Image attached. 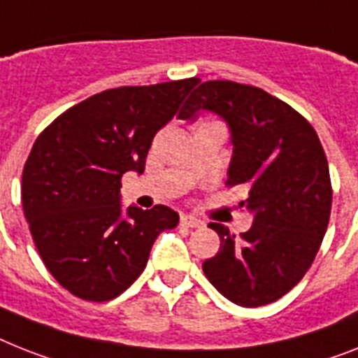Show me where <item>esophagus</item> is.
Instances as JSON below:
<instances>
[{
  "label": "esophagus",
  "instance_id": "obj_1",
  "mask_svg": "<svg viewBox=\"0 0 358 358\" xmlns=\"http://www.w3.org/2000/svg\"><path fill=\"white\" fill-rule=\"evenodd\" d=\"M181 225L182 227H188V229H199V227H203L205 223L201 220H197L196 215L192 214H182L181 215Z\"/></svg>",
  "mask_w": 358,
  "mask_h": 358
}]
</instances>
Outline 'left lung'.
<instances>
[{"label": "left lung", "mask_w": 358, "mask_h": 358, "mask_svg": "<svg viewBox=\"0 0 358 358\" xmlns=\"http://www.w3.org/2000/svg\"><path fill=\"white\" fill-rule=\"evenodd\" d=\"M210 111L229 126L232 159L227 185H245L239 203L252 227L236 238L210 223L221 239L203 273L230 302L259 307L287 294L311 267L331 214V181L317 131L289 104L254 85L203 82L179 111L197 120Z\"/></svg>", "instance_id": "1"}]
</instances>
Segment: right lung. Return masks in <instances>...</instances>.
I'll return each mask as SVG.
<instances>
[{"label":"right lung","instance_id":"right-lung-1","mask_svg":"<svg viewBox=\"0 0 358 358\" xmlns=\"http://www.w3.org/2000/svg\"><path fill=\"white\" fill-rule=\"evenodd\" d=\"M199 78L96 93L36 138L22 176L23 214L49 273L90 302L113 300L141 276L170 206L122 208L120 179L144 172L155 133Z\"/></svg>","mask_w":358,"mask_h":358}]
</instances>
